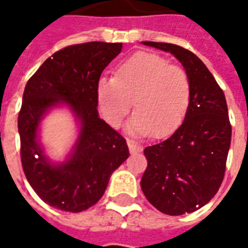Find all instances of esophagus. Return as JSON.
Wrapping results in <instances>:
<instances>
[{"label": "esophagus", "mask_w": 248, "mask_h": 248, "mask_svg": "<svg viewBox=\"0 0 248 248\" xmlns=\"http://www.w3.org/2000/svg\"><path fill=\"white\" fill-rule=\"evenodd\" d=\"M127 145H128V149H130V153H131V155H134V153H138V152L141 151V147H140L139 144L131 139L127 140Z\"/></svg>", "instance_id": "1"}]
</instances>
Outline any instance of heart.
Segmentation results:
<instances>
[{"label": "heart", "mask_w": 248, "mask_h": 248, "mask_svg": "<svg viewBox=\"0 0 248 248\" xmlns=\"http://www.w3.org/2000/svg\"><path fill=\"white\" fill-rule=\"evenodd\" d=\"M128 132L155 138L169 135L184 120L190 100L188 76L181 68L153 52H136L116 69L114 77L96 82V101L101 117L118 127L131 108Z\"/></svg>", "instance_id": "heart-1"}]
</instances>
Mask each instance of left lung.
<instances>
[{"instance_id":"left-lung-1","label":"left lung","mask_w":248,"mask_h":248,"mask_svg":"<svg viewBox=\"0 0 248 248\" xmlns=\"http://www.w3.org/2000/svg\"><path fill=\"white\" fill-rule=\"evenodd\" d=\"M141 44L172 54L190 86L180 127L144 149L148 166L140 181L141 190L166 215L190 214L211 201L224 179L232 139L225 95L203 62L189 50L162 42Z\"/></svg>"}]
</instances>
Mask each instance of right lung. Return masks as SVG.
Returning <instances> with one entry per match:
<instances>
[{"mask_svg":"<svg viewBox=\"0 0 248 248\" xmlns=\"http://www.w3.org/2000/svg\"><path fill=\"white\" fill-rule=\"evenodd\" d=\"M122 44L87 42L52 54L31 77L17 128L27 180L52 207L81 212L104 194L109 179L128 158L126 140L97 112L96 82ZM68 108L78 136L63 161H54L40 141L42 121L54 108Z\"/></svg>","mask_w":248,"mask_h":248,"instance_id":"right-lung-1","label":"right lung"}]
</instances>
